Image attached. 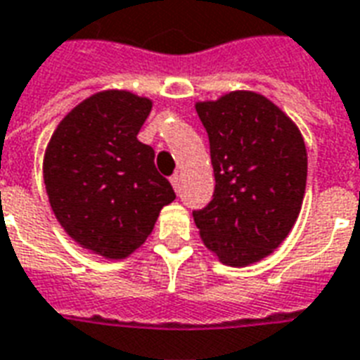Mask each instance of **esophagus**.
<instances>
[{
	"instance_id": "1",
	"label": "esophagus",
	"mask_w": 360,
	"mask_h": 360,
	"mask_svg": "<svg viewBox=\"0 0 360 360\" xmlns=\"http://www.w3.org/2000/svg\"><path fill=\"white\" fill-rule=\"evenodd\" d=\"M169 181H172V187L175 188V193H177V191H179V183H181L179 173H175V175H173V177Z\"/></svg>"
}]
</instances>
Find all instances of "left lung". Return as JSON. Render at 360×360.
Segmentation results:
<instances>
[{
  "label": "left lung",
  "instance_id": "1",
  "mask_svg": "<svg viewBox=\"0 0 360 360\" xmlns=\"http://www.w3.org/2000/svg\"><path fill=\"white\" fill-rule=\"evenodd\" d=\"M194 108L215 175L214 200L194 212V223L223 265L248 267L286 240L302 212L305 141L288 114L255 91H229Z\"/></svg>",
  "mask_w": 360,
  "mask_h": 360
}]
</instances>
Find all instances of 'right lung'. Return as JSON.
Wrapping results in <instances>:
<instances>
[{
    "mask_svg": "<svg viewBox=\"0 0 360 360\" xmlns=\"http://www.w3.org/2000/svg\"><path fill=\"white\" fill-rule=\"evenodd\" d=\"M153 101L126 89L93 93L58 122L44 154V183L60 227L105 259H126L175 200L137 139Z\"/></svg>",
    "mask_w": 360,
    "mask_h": 360,
    "instance_id": "right-lung-1",
    "label": "right lung"
}]
</instances>
